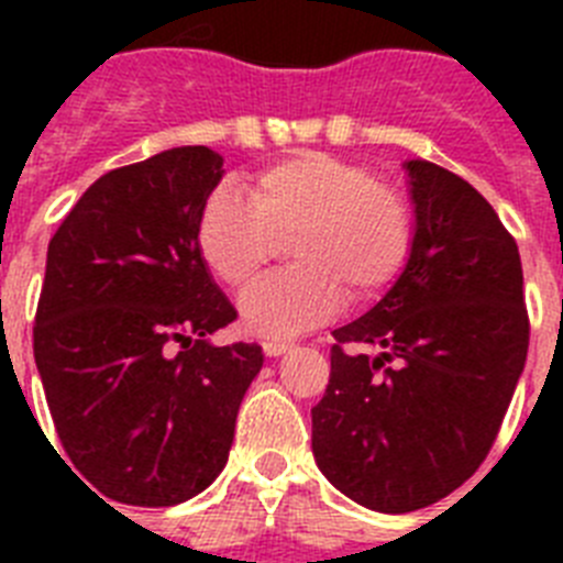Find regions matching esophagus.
Instances as JSON below:
<instances>
[{
	"label": "esophagus",
	"mask_w": 563,
	"mask_h": 563,
	"mask_svg": "<svg viewBox=\"0 0 563 563\" xmlns=\"http://www.w3.org/2000/svg\"><path fill=\"white\" fill-rule=\"evenodd\" d=\"M262 350H265L267 357H278V355H285V352L290 350V343H285V341H265V343H262Z\"/></svg>",
	"instance_id": "obj_1"
}]
</instances>
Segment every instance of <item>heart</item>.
Segmentation results:
<instances>
[{
	"mask_svg": "<svg viewBox=\"0 0 563 563\" xmlns=\"http://www.w3.org/2000/svg\"><path fill=\"white\" fill-rule=\"evenodd\" d=\"M415 211L406 194L375 180L361 163L298 152L262 168L251 200L213 191L197 220V247L208 271L245 290L292 236L296 267L242 296V321L262 338H292L327 324L343 305L372 301L397 282L415 251Z\"/></svg>",
	"mask_w": 563,
	"mask_h": 563,
	"instance_id": "1",
	"label": "heart"
}]
</instances>
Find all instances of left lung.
<instances>
[{
    "label": "left lung",
    "instance_id": "obj_1",
    "mask_svg": "<svg viewBox=\"0 0 563 563\" xmlns=\"http://www.w3.org/2000/svg\"><path fill=\"white\" fill-rule=\"evenodd\" d=\"M415 251L386 296L332 332L312 409L327 479L380 514H411L476 474L530 343L516 239L460 174L409 161Z\"/></svg>",
    "mask_w": 563,
    "mask_h": 563
}]
</instances>
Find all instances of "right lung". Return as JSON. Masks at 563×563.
Segmentation results:
<instances>
[{
	"label": "right lung",
	"instance_id": "1",
	"mask_svg": "<svg viewBox=\"0 0 563 563\" xmlns=\"http://www.w3.org/2000/svg\"><path fill=\"white\" fill-rule=\"evenodd\" d=\"M220 177L208 146L112 168L49 239L33 355L64 451L121 505L202 494L265 361L256 343L208 341L236 318L197 247Z\"/></svg>",
	"mask_w": 563,
	"mask_h": 563
}]
</instances>
